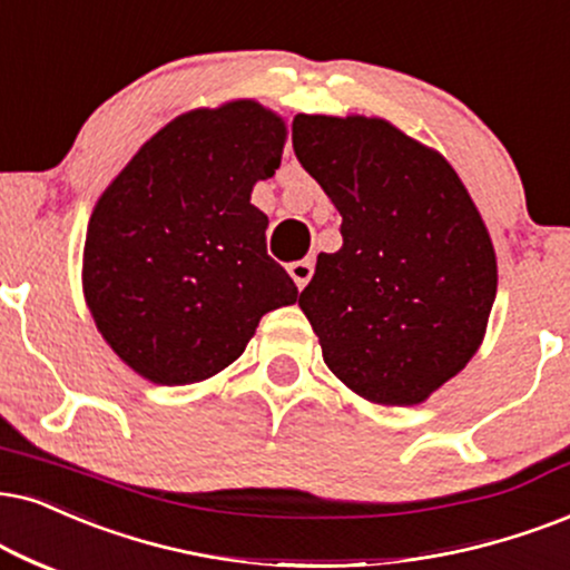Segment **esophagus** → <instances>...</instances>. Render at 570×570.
I'll return each mask as SVG.
<instances>
[{
	"label": "esophagus",
	"instance_id": "1",
	"mask_svg": "<svg viewBox=\"0 0 570 570\" xmlns=\"http://www.w3.org/2000/svg\"><path fill=\"white\" fill-rule=\"evenodd\" d=\"M313 261H297L289 265V276L294 278V284H297V289H305L307 281L313 278Z\"/></svg>",
	"mask_w": 570,
	"mask_h": 570
}]
</instances>
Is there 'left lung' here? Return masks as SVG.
Segmentation results:
<instances>
[{"label":"left lung","instance_id":"1","mask_svg":"<svg viewBox=\"0 0 570 570\" xmlns=\"http://www.w3.org/2000/svg\"><path fill=\"white\" fill-rule=\"evenodd\" d=\"M294 155L342 215L299 307L338 381L376 405H417L465 368L497 294L492 239L434 149L389 120L297 115Z\"/></svg>","mask_w":570,"mask_h":570}]
</instances>
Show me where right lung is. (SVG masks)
I'll use <instances>...</instances> for the list:
<instances>
[{
    "label": "right lung",
    "mask_w": 570,
    "mask_h": 570,
    "mask_svg": "<svg viewBox=\"0 0 570 570\" xmlns=\"http://www.w3.org/2000/svg\"><path fill=\"white\" fill-rule=\"evenodd\" d=\"M286 124L252 99L178 115L94 207L83 297L128 368L163 386L232 365L297 286L265 247L252 186L281 165Z\"/></svg>",
    "instance_id": "obj_1"
}]
</instances>
